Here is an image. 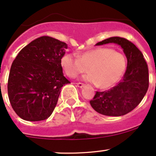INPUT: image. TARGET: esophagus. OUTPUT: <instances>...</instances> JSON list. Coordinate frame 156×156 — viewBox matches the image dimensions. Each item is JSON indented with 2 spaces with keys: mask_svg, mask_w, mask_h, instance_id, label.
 Here are the masks:
<instances>
[{
  "mask_svg": "<svg viewBox=\"0 0 156 156\" xmlns=\"http://www.w3.org/2000/svg\"><path fill=\"white\" fill-rule=\"evenodd\" d=\"M76 86L80 88H83V86H85V84L84 83H76Z\"/></svg>",
  "mask_w": 156,
  "mask_h": 156,
  "instance_id": "1",
  "label": "esophagus"
}]
</instances>
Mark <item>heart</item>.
<instances>
[{
	"label": "heart",
	"mask_w": 156,
	"mask_h": 156,
	"mask_svg": "<svg viewBox=\"0 0 156 156\" xmlns=\"http://www.w3.org/2000/svg\"><path fill=\"white\" fill-rule=\"evenodd\" d=\"M61 65L70 78L88 70L90 74L85 76V80L106 89L121 80L126 71L127 60L122 52L110 48H96L77 56L72 53L65 54L61 58Z\"/></svg>",
	"instance_id": "1"
}]
</instances>
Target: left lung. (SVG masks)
<instances>
[{
	"instance_id": "1",
	"label": "left lung",
	"mask_w": 156,
	"mask_h": 156,
	"mask_svg": "<svg viewBox=\"0 0 156 156\" xmlns=\"http://www.w3.org/2000/svg\"><path fill=\"white\" fill-rule=\"evenodd\" d=\"M111 43L119 45L126 54L128 61L126 73L119 83L111 89L96 91L90 104L102 115L120 116L134 110L143 100L149 87V70L142 52L126 38L113 37L96 46Z\"/></svg>"
}]
</instances>
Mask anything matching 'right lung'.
Segmentation results:
<instances>
[{"mask_svg": "<svg viewBox=\"0 0 156 156\" xmlns=\"http://www.w3.org/2000/svg\"><path fill=\"white\" fill-rule=\"evenodd\" d=\"M66 49L65 43L43 36L25 46L16 57L8 79V97L22 119L42 121L52 113L62 87L70 83L61 65Z\"/></svg>", "mask_w": 156, "mask_h": 156, "instance_id": "right-lung-1", "label": "right lung"}]
</instances>
